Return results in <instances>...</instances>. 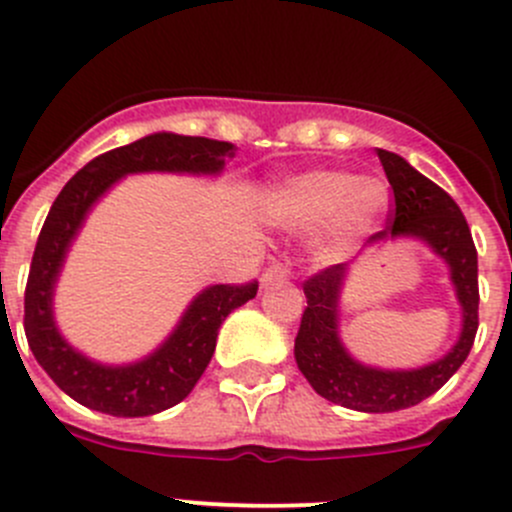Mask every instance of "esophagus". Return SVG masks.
Listing matches in <instances>:
<instances>
[{
  "label": "esophagus",
  "mask_w": 512,
  "mask_h": 512,
  "mask_svg": "<svg viewBox=\"0 0 512 512\" xmlns=\"http://www.w3.org/2000/svg\"><path fill=\"white\" fill-rule=\"evenodd\" d=\"M285 280H287V267L282 265V262H275V265H270L265 272H262L260 285L270 287L275 285V282H285Z\"/></svg>",
  "instance_id": "esophagus-1"
}]
</instances>
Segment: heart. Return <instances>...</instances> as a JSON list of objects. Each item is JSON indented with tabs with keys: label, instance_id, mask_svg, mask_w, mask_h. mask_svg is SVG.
I'll return each mask as SVG.
<instances>
[{
	"label": "heart",
	"instance_id": "obj_1",
	"mask_svg": "<svg viewBox=\"0 0 512 512\" xmlns=\"http://www.w3.org/2000/svg\"><path fill=\"white\" fill-rule=\"evenodd\" d=\"M389 208V188L381 178H356L344 170H309L287 178L272 193L270 213L277 225L294 232L322 227L314 257L339 265L379 225Z\"/></svg>",
	"mask_w": 512,
	"mask_h": 512
}]
</instances>
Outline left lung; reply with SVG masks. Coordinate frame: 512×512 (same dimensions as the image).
<instances>
[{
	"instance_id": "obj_1",
	"label": "left lung",
	"mask_w": 512,
	"mask_h": 512,
	"mask_svg": "<svg viewBox=\"0 0 512 512\" xmlns=\"http://www.w3.org/2000/svg\"><path fill=\"white\" fill-rule=\"evenodd\" d=\"M376 156L394 190L396 215L371 242L381 247L399 240L426 245L446 265L461 307V332L446 354L414 369L364 364L344 344L342 294L349 270L347 265H334L304 285L307 309L294 339V361L312 389L332 404L364 414H391L436 394L471 352L478 332V255L466 218L446 190L396 153L376 148Z\"/></svg>"
}]
</instances>
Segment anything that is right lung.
<instances>
[{
  "label": "right lung",
  "instance_id": "1",
  "mask_svg": "<svg viewBox=\"0 0 512 512\" xmlns=\"http://www.w3.org/2000/svg\"><path fill=\"white\" fill-rule=\"evenodd\" d=\"M237 148L227 141L158 131L128 146L113 148L86 163L51 205L24 292V332L32 354L56 386L86 409L108 416H153L180 404L193 391L218 342V329L232 309L257 294L245 287L208 285L180 314L178 324L153 352L126 364H106L76 349L61 334L54 294L71 245L98 200L128 175L173 173L215 178Z\"/></svg>",
  "mask_w": 512,
  "mask_h": 512
}]
</instances>
